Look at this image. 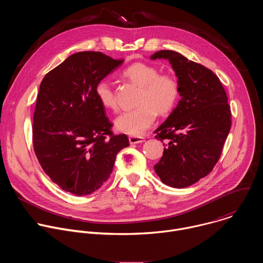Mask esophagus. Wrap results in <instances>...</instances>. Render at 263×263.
Wrapping results in <instances>:
<instances>
[{
    "mask_svg": "<svg viewBox=\"0 0 263 263\" xmlns=\"http://www.w3.org/2000/svg\"><path fill=\"white\" fill-rule=\"evenodd\" d=\"M144 141V138L141 137V136H130L129 137V142L131 144H135V143H140V142H143Z\"/></svg>",
    "mask_w": 263,
    "mask_h": 263,
    "instance_id": "34e87169",
    "label": "esophagus"
}]
</instances>
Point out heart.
<instances>
[{
  "label": "heart",
  "mask_w": 263,
  "mask_h": 263,
  "mask_svg": "<svg viewBox=\"0 0 263 263\" xmlns=\"http://www.w3.org/2000/svg\"><path fill=\"white\" fill-rule=\"evenodd\" d=\"M123 76L139 87L135 103L137 106L123 112L116 121V129L131 136L142 135L151 127L157 117L168 115L179 99V84L168 73H160L155 65L135 62L123 70ZM96 97L99 103L109 110H116V92L106 80L96 85Z\"/></svg>",
  "instance_id": "1"
}]
</instances>
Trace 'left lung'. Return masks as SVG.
<instances>
[{
  "instance_id": "1",
  "label": "left lung",
  "mask_w": 263,
  "mask_h": 263,
  "mask_svg": "<svg viewBox=\"0 0 263 263\" xmlns=\"http://www.w3.org/2000/svg\"><path fill=\"white\" fill-rule=\"evenodd\" d=\"M151 59H167L178 77L181 100L154 133L166 141L154 165L160 180L184 189L207 176L220 157L231 128L228 97L218 77L178 52L162 50Z\"/></svg>"
}]
</instances>
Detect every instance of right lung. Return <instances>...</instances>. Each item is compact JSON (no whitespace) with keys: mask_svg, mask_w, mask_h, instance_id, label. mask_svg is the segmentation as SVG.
<instances>
[{"mask_svg":"<svg viewBox=\"0 0 263 263\" xmlns=\"http://www.w3.org/2000/svg\"><path fill=\"white\" fill-rule=\"evenodd\" d=\"M124 62L101 52L70 55L49 71L37 95L33 117L35 155L61 190L86 196L109 178L117 154L129 145L115 135L96 85Z\"/></svg>","mask_w":263,"mask_h":263,"instance_id":"1","label":"right lung"}]
</instances>
